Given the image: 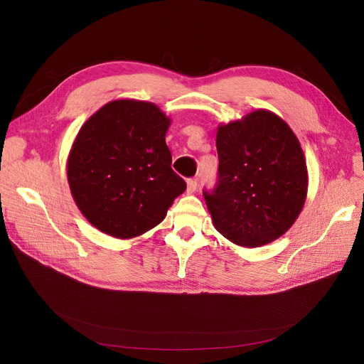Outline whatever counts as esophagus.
I'll use <instances>...</instances> for the list:
<instances>
[{"instance_id": "34e87169", "label": "esophagus", "mask_w": 364, "mask_h": 364, "mask_svg": "<svg viewBox=\"0 0 364 364\" xmlns=\"http://www.w3.org/2000/svg\"><path fill=\"white\" fill-rule=\"evenodd\" d=\"M198 190V180L196 178H188L187 180V192L193 193Z\"/></svg>"}]
</instances>
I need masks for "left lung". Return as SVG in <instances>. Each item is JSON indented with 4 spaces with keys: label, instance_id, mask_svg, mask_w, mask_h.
Instances as JSON below:
<instances>
[{
    "label": "left lung",
    "instance_id": "1",
    "mask_svg": "<svg viewBox=\"0 0 364 364\" xmlns=\"http://www.w3.org/2000/svg\"><path fill=\"white\" fill-rule=\"evenodd\" d=\"M218 172L203 188L217 230L254 247L280 237L307 196V164L298 139L277 114L257 110L217 132Z\"/></svg>",
    "mask_w": 364,
    "mask_h": 364
}]
</instances>
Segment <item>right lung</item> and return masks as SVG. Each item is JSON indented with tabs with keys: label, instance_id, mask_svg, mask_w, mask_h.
<instances>
[{
	"label": "right lung",
	"instance_id": "add662e5",
	"mask_svg": "<svg viewBox=\"0 0 364 364\" xmlns=\"http://www.w3.org/2000/svg\"><path fill=\"white\" fill-rule=\"evenodd\" d=\"M169 119L158 106L114 100L82 125L68 159L72 196L99 230L129 239L158 225L186 181L171 168Z\"/></svg>",
	"mask_w": 364,
	"mask_h": 364
}]
</instances>
